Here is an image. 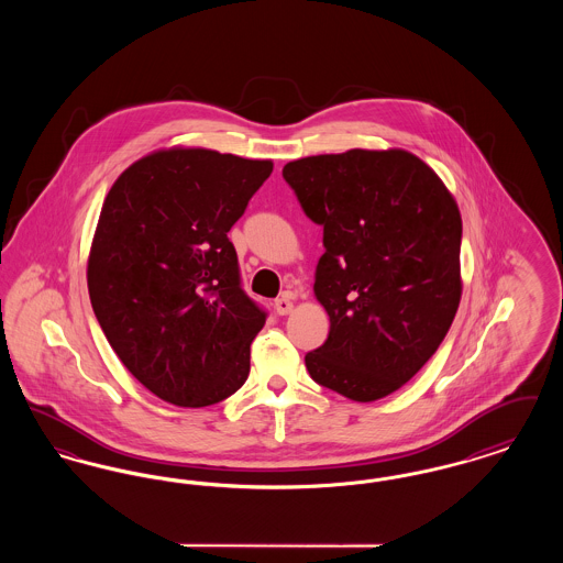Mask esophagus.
Returning a JSON list of instances; mask_svg holds the SVG:
<instances>
[{
    "mask_svg": "<svg viewBox=\"0 0 563 563\" xmlns=\"http://www.w3.org/2000/svg\"><path fill=\"white\" fill-rule=\"evenodd\" d=\"M274 310H276V314H280V317L291 314V312H294V301H291V297H289V295L278 297V299L274 301Z\"/></svg>",
    "mask_w": 563,
    "mask_h": 563,
    "instance_id": "34e87169",
    "label": "esophagus"
}]
</instances>
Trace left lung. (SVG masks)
<instances>
[{
	"instance_id": "left-lung-1",
	"label": "left lung",
	"mask_w": 563,
	"mask_h": 563,
	"mask_svg": "<svg viewBox=\"0 0 563 563\" xmlns=\"http://www.w3.org/2000/svg\"><path fill=\"white\" fill-rule=\"evenodd\" d=\"M283 177L322 225L314 297L331 327L306 367L350 401L384 399L424 367L460 306L455 198L399 147L299 158Z\"/></svg>"
}]
</instances>
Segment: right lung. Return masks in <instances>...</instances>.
<instances>
[{
	"label": "right lung",
	"mask_w": 563,
	"mask_h": 563,
	"mask_svg": "<svg viewBox=\"0 0 563 563\" xmlns=\"http://www.w3.org/2000/svg\"><path fill=\"white\" fill-rule=\"evenodd\" d=\"M207 147H162L106 196L88 294L109 346L158 399L207 407L234 395L266 314L244 295L230 228L272 173Z\"/></svg>",
	"instance_id": "add662e5"
}]
</instances>
